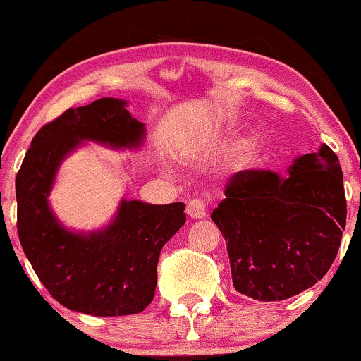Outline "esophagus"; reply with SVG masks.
I'll list each match as a JSON object with an SVG mask.
<instances>
[{
    "label": "esophagus",
    "mask_w": 361,
    "mask_h": 361,
    "mask_svg": "<svg viewBox=\"0 0 361 361\" xmlns=\"http://www.w3.org/2000/svg\"><path fill=\"white\" fill-rule=\"evenodd\" d=\"M187 215L194 220H200L207 215V202L204 199H194L187 204Z\"/></svg>",
    "instance_id": "esophagus-1"
}]
</instances>
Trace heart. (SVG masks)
<instances>
[{
  "label": "heart",
  "instance_id": "heart-1",
  "mask_svg": "<svg viewBox=\"0 0 361 361\" xmlns=\"http://www.w3.org/2000/svg\"><path fill=\"white\" fill-rule=\"evenodd\" d=\"M255 154V141H243L240 142L238 146L235 147L233 152H231V166L236 167V169H241L251 161V157Z\"/></svg>",
  "mask_w": 361,
  "mask_h": 361
}]
</instances>
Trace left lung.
Listing matches in <instances>:
<instances>
[{"label": "left lung", "instance_id": "8db88e82", "mask_svg": "<svg viewBox=\"0 0 361 361\" xmlns=\"http://www.w3.org/2000/svg\"><path fill=\"white\" fill-rule=\"evenodd\" d=\"M212 220L226 241L238 293L273 302L312 288L332 266L347 221L337 154L320 145L295 157L288 176L236 172Z\"/></svg>", "mask_w": 361, "mask_h": 361}]
</instances>
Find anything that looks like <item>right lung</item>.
<instances>
[{
	"instance_id": "add662e5",
	"label": "right lung",
	"mask_w": 361,
	"mask_h": 361,
	"mask_svg": "<svg viewBox=\"0 0 361 361\" xmlns=\"http://www.w3.org/2000/svg\"><path fill=\"white\" fill-rule=\"evenodd\" d=\"M128 102L100 98L42 126L16 176L18 235L37 278L63 307L95 317L131 315L154 298L162 246L185 224L184 204L123 199L100 230L67 228L49 204L59 167L83 142L140 149L145 123Z\"/></svg>"
}]
</instances>
